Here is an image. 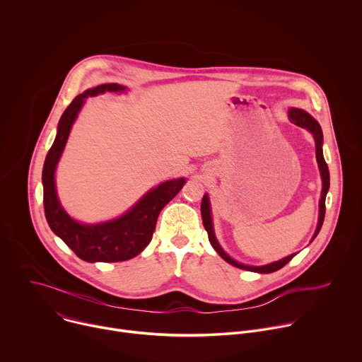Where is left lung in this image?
Instances as JSON below:
<instances>
[{
  "mask_svg": "<svg viewBox=\"0 0 362 362\" xmlns=\"http://www.w3.org/2000/svg\"><path fill=\"white\" fill-rule=\"evenodd\" d=\"M288 117H290V120H291L294 125L307 129L313 135L314 142H315V158H317V163H318V169H320V175H321V180H322V190H321V199H320L318 223H317V228H315V231L313 234V238H311V242H313V240L317 237V234L320 233L322 221H324V216H325V196H327V192L329 189V172H328V166H327V163L324 160V155H322V131H321V127H320V124L317 122V120L308 112H305L304 109L290 107L288 109ZM200 210H202L203 226H204V228L207 231L210 245L213 246V249L217 252V255L223 260H226L228 264H231V266H234L237 269L247 270V272H255V273H260V274H269V273L277 272L281 267H284L297 255V253L290 255V256H287V257H284V259H281L279 262H273V263L266 264V266H247V264H243V263H238L234 259H231L221 249V246L217 242V238L214 235L213 218H211V207H210V200H209V194L207 193H204V196L202 199Z\"/></svg>",
  "mask_w": 362,
  "mask_h": 362,
  "instance_id": "1",
  "label": "left lung"
}]
</instances>
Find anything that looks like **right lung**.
Here are the masks:
<instances>
[{
  "label": "right lung",
  "mask_w": 362,
  "mask_h": 362,
  "mask_svg": "<svg viewBox=\"0 0 362 362\" xmlns=\"http://www.w3.org/2000/svg\"><path fill=\"white\" fill-rule=\"evenodd\" d=\"M119 83H102L78 95L62 113L55 141L45 158L42 169L44 210L51 230L83 262L116 263L138 256L151 243L160 210L180 192L186 179L163 182L145 193L127 213L113 220L85 224L72 218L57 194L55 170L66 145L72 125L88 96L105 92H125Z\"/></svg>",
  "instance_id": "add662e5"
}]
</instances>
